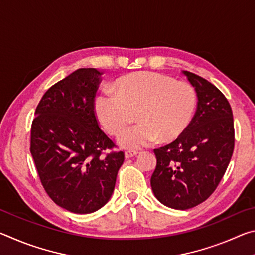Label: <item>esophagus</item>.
<instances>
[{"instance_id": "34e87169", "label": "esophagus", "mask_w": 255, "mask_h": 255, "mask_svg": "<svg viewBox=\"0 0 255 255\" xmlns=\"http://www.w3.org/2000/svg\"><path fill=\"white\" fill-rule=\"evenodd\" d=\"M137 154H138V152H135V150H126V152H125V157L131 158L133 156H136Z\"/></svg>"}]
</instances>
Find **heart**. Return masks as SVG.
Returning a JSON list of instances; mask_svg holds the SVG:
<instances>
[{
	"mask_svg": "<svg viewBox=\"0 0 255 255\" xmlns=\"http://www.w3.org/2000/svg\"><path fill=\"white\" fill-rule=\"evenodd\" d=\"M111 91L94 99V112L109 133H117L135 119L140 120L118 135V144L139 149L154 141H170L189 127L197 108L191 84L154 72H138L120 77Z\"/></svg>",
	"mask_w": 255,
	"mask_h": 255,
	"instance_id": "1",
	"label": "heart"
}]
</instances>
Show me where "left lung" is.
Here are the masks:
<instances>
[{
  "instance_id": "left-lung-1",
  "label": "left lung",
  "mask_w": 255,
  "mask_h": 255,
  "mask_svg": "<svg viewBox=\"0 0 255 255\" xmlns=\"http://www.w3.org/2000/svg\"><path fill=\"white\" fill-rule=\"evenodd\" d=\"M198 98L189 127L173 143L154 149V196L170 208L201 204L221 182L234 150V120L225 96L202 77L182 71Z\"/></svg>"
}]
</instances>
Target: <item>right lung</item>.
<instances>
[{
    "mask_svg": "<svg viewBox=\"0 0 255 255\" xmlns=\"http://www.w3.org/2000/svg\"><path fill=\"white\" fill-rule=\"evenodd\" d=\"M102 73L79 68L47 90L36 109L30 152L55 204L75 214L102 208L114 192L124 153L100 155L115 144L94 114Z\"/></svg>",
    "mask_w": 255,
    "mask_h": 255,
    "instance_id": "1",
    "label": "right lung"
}]
</instances>
